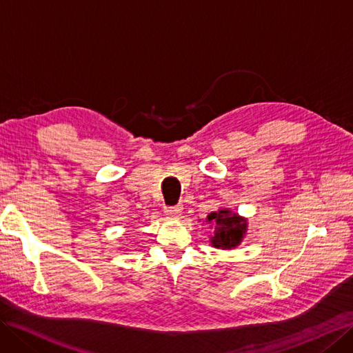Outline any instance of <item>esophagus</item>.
Listing matches in <instances>:
<instances>
[{
    "label": "esophagus",
    "mask_w": 353,
    "mask_h": 353,
    "mask_svg": "<svg viewBox=\"0 0 353 353\" xmlns=\"http://www.w3.org/2000/svg\"><path fill=\"white\" fill-rule=\"evenodd\" d=\"M165 213L169 218L176 219L181 215V208L179 206H166L165 208Z\"/></svg>",
    "instance_id": "obj_1"
}]
</instances>
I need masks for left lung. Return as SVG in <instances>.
Segmentation results:
<instances>
[{
	"mask_svg": "<svg viewBox=\"0 0 353 353\" xmlns=\"http://www.w3.org/2000/svg\"><path fill=\"white\" fill-rule=\"evenodd\" d=\"M206 222L215 225V232L210 237V243L216 249L230 250L237 248L248 231V219L241 218L230 209L209 213Z\"/></svg>",
	"mask_w": 353,
	"mask_h": 353,
	"instance_id": "obj_1",
	"label": "left lung"
}]
</instances>
